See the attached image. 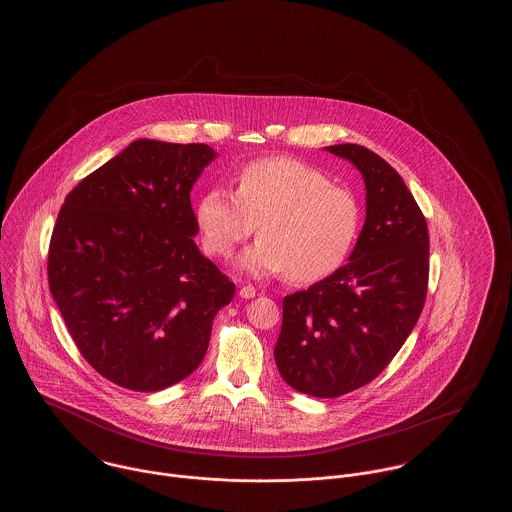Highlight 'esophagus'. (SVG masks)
<instances>
[{
  "label": "esophagus",
  "mask_w": 512,
  "mask_h": 512,
  "mask_svg": "<svg viewBox=\"0 0 512 512\" xmlns=\"http://www.w3.org/2000/svg\"><path fill=\"white\" fill-rule=\"evenodd\" d=\"M255 295H257V290H255L253 286H249V284H242V286H240V297L251 299V297H255Z\"/></svg>",
  "instance_id": "esophagus-1"
}]
</instances>
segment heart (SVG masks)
I'll list each match as a JSON object with an SVG mask.
<instances>
[{
  "mask_svg": "<svg viewBox=\"0 0 512 512\" xmlns=\"http://www.w3.org/2000/svg\"><path fill=\"white\" fill-rule=\"evenodd\" d=\"M203 247L226 257L260 224L261 240L240 265L257 274L286 272L311 284L343 265L361 230V203L349 188L292 157L253 161L238 190L213 188L197 205Z\"/></svg>",
  "mask_w": 512,
  "mask_h": 512,
  "instance_id": "obj_1",
  "label": "heart"
}]
</instances>
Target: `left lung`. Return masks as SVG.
<instances>
[{"mask_svg":"<svg viewBox=\"0 0 512 512\" xmlns=\"http://www.w3.org/2000/svg\"><path fill=\"white\" fill-rule=\"evenodd\" d=\"M365 178L366 219L349 263L284 297L274 347L280 376L313 397L372 382L413 332L428 272V224L409 188L380 155L357 144L326 147Z\"/></svg>","mask_w":512,"mask_h":512,"instance_id":"8db88e82","label":"left lung"}]
</instances>
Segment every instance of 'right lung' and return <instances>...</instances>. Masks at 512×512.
I'll return each mask as SVG.
<instances>
[{
	"label": "right lung",
	"mask_w": 512,
	"mask_h": 512,
	"mask_svg": "<svg viewBox=\"0 0 512 512\" xmlns=\"http://www.w3.org/2000/svg\"><path fill=\"white\" fill-rule=\"evenodd\" d=\"M215 157L205 144L136 140L80 180L57 215L49 292L82 357L126 390L190 376L236 292L194 242L190 192Z\"/></svg>",
	"instance_id": "1"
}]
</instances>
